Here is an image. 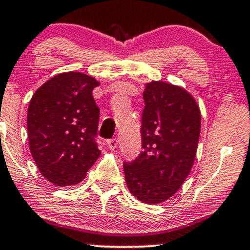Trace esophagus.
<instances>
[{
    "instance_id": "34e87169",
    "label": "esophagus",
    "mask_w": 250,
    "mask_h": 250,
    "mask_svg": "<svg viewBox=\"0 0 250 250\" xmlns=\"http://www.w3.org/2000/svg\"><path fill=\"white\" fill-rule=\"evenodd\" d=\"M117 144H119V141H117L116 138L108 140V147L110 148V149H115V148L117 147Z\"/></svg>"
}]
</instances>
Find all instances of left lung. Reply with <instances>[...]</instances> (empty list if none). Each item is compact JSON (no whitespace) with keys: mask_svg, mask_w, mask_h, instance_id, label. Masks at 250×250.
Returning a JSON list of instances; mask_svg holds the SVG:
<instances>
[{"mask_svg":"<svg viewBox=\"0 0 250 250\" xmlns=\"http://www.w3.org/2000/svg\"><path fill=\"white\" fill-rule=\"evenodd\" d=\"M142 150L125 161L130 193L146 204H159L182 188L196 158L201 134V111L183 87L152 82L144 91Z\"/></svg>","mask_w":250,"mask_h":250,"instance_id":"obj_1","label":"left lung"}]
</instances>
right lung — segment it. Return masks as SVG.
<instances>
[{
	"instance_id": "obj_1",
	"label": "right lung",
	"mask_w": 250,
	"mask_h": 250,
	"mask_svg": "<svg viewBox=\"0 0 250 250\" xmlns=\"http://www.w3.org/2000/svg\"><path fill=\"white\" fill-rule=\"evenodd\" d=\"M98 84L84 73H60L29 102V149L40 173L54 185L78 184L101 154L96 142L100 109L92 97Z\"/></svg>"
}]
</instances>
